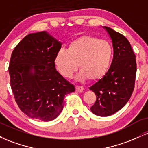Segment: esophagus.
<instances>
[{
	"label": "esophagus",
	"mask_w": 148,
	"mask_h": 148,
	"mask_svg": "<svg viewBox=\"0 0 148 148\" xmlns=\"http://www.w3.org/2000/svg\"><path fill=\"white\" fill-rule=\"evenodd\" d=\"M84 89L82 86H76V91L78 92H84Z\"/></svg>",
	"instance_id": "esophagus-1"
}]
</instances>
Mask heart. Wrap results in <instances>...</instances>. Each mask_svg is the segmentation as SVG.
I'll list each match as a JSON object with an SVG mask.
<instances>
[{"label": "heart", "instance_id": "b5f03b06", "mask_svg": "<svg viewBox=\"0 0 148 148\" xmlns=\"http://www.w3.org/2000/svg\"><path fill=\"white\" fill-rule=\"evenodd\" d=\"M113 48L108 42L90 35H83L69 44L67 49L56 53L54 62L60 73L71 78L77 67L81 70L76 79L84 81L101 79L111 64ZM78 66H77V64Z\"/></svg>", "mask_w": 148, "mask_h": 148}]
</instances>
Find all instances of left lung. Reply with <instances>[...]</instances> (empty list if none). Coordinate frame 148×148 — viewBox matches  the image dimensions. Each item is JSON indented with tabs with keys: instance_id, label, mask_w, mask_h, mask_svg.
<instances>
[{
	"instance_id": "obj_1",
	"label": "left lung",
	"mask_w": 148,
	"mask_h": 148,
	"mask_svg": "<svg viewBox=\"0 0 148 148\" xmlns=\"http://www.w3.org/2000/svg\"><path fill=\"white\" fill-rule=\"evenodd\" d=\"M112 40L113 58L106 74L89 88L97 99L90 108L95 115L109 116L121 109L134 91L136 74V56L128 40L112 28L103 26Z\"/></svg>"
}]
</instances>
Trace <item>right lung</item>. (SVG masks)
Returning <instances> with one entry per match:
<instances>
[{
    "label": "right lung",
    "instance_id": "1",
    "mask_svg": "<svg viewBox=\"0 0 148 148\" xmlns=\"http://www.w3.org/2000/svg\"><path fill=\"white\" fill-rule=\"evenodd\" d=\"M62 43L47 32L26 35L12 51L10 86L21 111L45 122L58 116L66 95L75 88L56 69L54 57Z\"/></svg>",
    "mask_w": 148,
    "mask_h": 148
}]
</instances>
